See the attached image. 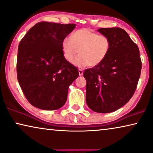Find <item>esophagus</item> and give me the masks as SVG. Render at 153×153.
<instances>
[{
  "mask_svg": "<svg viewBox=\"0 0 153 153\" xmlns=\"http://www.w3.org/2000/svg\"><path fill=\"white\" fill-rule=\"evenodd\" d=\"M83 74V71L82 69H79V76H82Z\"/></svg>",
  "mask_w": 153,
  "mask_h": 153,
  "instance_id": "obj_1",
  "label": "esophagus"
}]
</instances>
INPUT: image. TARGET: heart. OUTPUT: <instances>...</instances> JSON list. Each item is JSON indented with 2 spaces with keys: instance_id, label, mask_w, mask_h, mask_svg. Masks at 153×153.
I'll return each mask as SVG.
<instances>
[{
  "instance_id": "1",
  "label": "heart",
  "mask_w": 153,
  "mask_h": 153,
  "mask_svg": "<svg viewBox=\"0 0 153 153\" xmlns=\"http://www.w3.org/2000/svg\"><path fill=\"white\" fill-rule=\"evenodd\" d=\"M62 51L65 58L71 61L79 52L80 54L72 60L76 66L95 67L104 61L109 53L111 42L107 36L87 28L74 31L70 37L62 39Z\"/></svg>"
}]
</instances>
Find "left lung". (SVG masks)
Here are the masks:
<instances>
[{"label":"left lung","mask_w":153,"mask_h":153,"mask_svg":"<svg viewBox=\"0 0 153 153\" xmlns=\"http://www.w3.org/2000/svg\"><path fill=\"white\" fill-rule=\"evenodd\" d=\"M111 42L108 56L98 65L83 72L86 80L87 105L93 111L111 113L129 101L141 75L138 46L120 28H99Z\"/></svg>","instance_id":"8db88e82"}]
</instances>
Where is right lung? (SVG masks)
I'll list each match as a JSON object with an SVG mask.
<instances>
[{
    "mask_svg": "<svg viewBox=\"0 0 153 153\" xmlns=\"http://www.w3.org/2000/svg\"><path fill=\"white\" fill-rule=\"evenodd\" d=\"M76 24L42 22L29 30L18 47L16 72L21 88L33 106L56 110L66 102L78 69L63 56L62 41Z\"/></svg>",
    "mask_w": 153,
    "mask_h": 153,
    "instance_id": "obj_1",
    "label": "right lung"
}]
</instances>
